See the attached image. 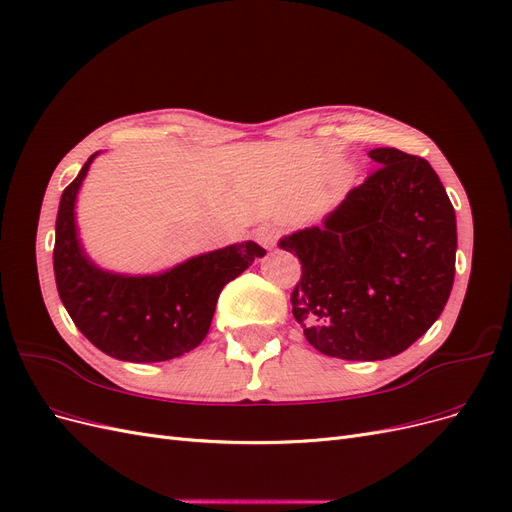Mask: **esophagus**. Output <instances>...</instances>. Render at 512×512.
Returning <instances> with one entry per match:
<instances>
[{"label": "esophagus", "instance_id": "34e87169", "mask_svg": "<svg viewBox=\"0 0 512 512\" xmlns=\"http://www.w3.org/2000/svg\"><path fill=\"white\" fill-rule=\"evenodd\" d=\"M277 237H280V230H277V228L271 226V224H265V226L256 228V241H258L260 245L273 247L275 241H277Z\"/></svg>", "mask_w": 512, "mask_h": 512}]
</instances>
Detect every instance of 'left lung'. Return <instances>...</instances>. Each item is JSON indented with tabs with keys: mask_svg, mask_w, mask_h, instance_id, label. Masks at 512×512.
Returning <instances> with one entry per match:
<instances>
[{
	"mask_svg": "<svg viewBox=\"0 0 512 512\" xmlns=\"http://www.w3.org/2000/svg\"><path fill=\"white\" fill-rule=\"evenodd\" d=\"M378 164L322 226L280 239L301 260L292 316L318 352L382 361L438 320L455 280L457 220L436 170L378 147Z\"/></svg>",
	"mask_w": 512,
	"mask_h": 512,
	"instance_id": "obj_1",
	"label": "left lung"
}]
</instances>
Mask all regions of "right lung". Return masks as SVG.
Masks as SVG:
<instances>
[{
	"instance_id": "obj_1",
	"label": "right lung",
	"mask_w": 512,
	"mask_h": 512,
	"mask_svg": "<svg viewBox=\"0 0 512 512\" xmlns=\"http://www.w3.org/2000/svg\"><path fill=\"white\" fill-rule=\"evenodd\" d=\"M100 151L61 194L53 269L59 299L79 331L104 354L130 363H158L194 350L209 333L222 288L267 252L254 241L232 243L179 262L156 275L100 269L76 228V194Z\"/></svg>"
}]
</instances>
